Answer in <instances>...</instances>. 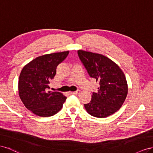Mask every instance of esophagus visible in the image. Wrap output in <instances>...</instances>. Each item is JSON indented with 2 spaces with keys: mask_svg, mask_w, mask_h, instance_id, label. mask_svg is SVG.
<instances>
[{
  "mask_svg": "<svg viewBox=\"0 0 153 153\" xmlns=\"http://www.w3.org/2000/svg\"><path fill=\"white\" fill-rule=\"evenodd\" d=\"M81 92L80 90H77L76 91H70L69 94H76V95H77V94H79Z\"/></svg>",
  "mask_w": 153,
  "mask_h": 153,
  "instance_id": "esophagus-1",
  "label": "esophagus"
}]
</instances>
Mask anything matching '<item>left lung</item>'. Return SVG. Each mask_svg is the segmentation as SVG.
I'll return each instance as SVG.
<instances>
[{
	"label": "left lung",
	"mask_w": 153,
	"mask_h": 153,
	"mask_svg": "<svg viewBox=\"0 0 153 153\" xmlns=\"http://www.w3.org/2000/svg\"><path fill=\"white\" fill-rule=\"evenodd\" d=\"M78 56L89 76L99 82L97 92H93L85 108L90 115L105 118L117 111L128 95L127 81L118 65L102 54L79 50Z\"/></svg>",
	"instance_id": "obj_1"
}]
</instances>
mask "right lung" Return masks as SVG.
Segmentation results:
<instances>
[{"mask_svg": "<svg viewBox=\"0 0 153 153\" xmlns=\"http://www.w3.org/2000/svg\"><path fill=\"white\" fill-rule=\"evenodd\" d=\"M69 51L39 56L24 67L19 81V94L24 106L40 117H50L62 108L67 97L49 89L56 68L67 57Z\"/></svg>", "mask_w": 153, "mask_h": 153, "instance_id": "right-lung-1", "label": "right lung"}]
</instances>
